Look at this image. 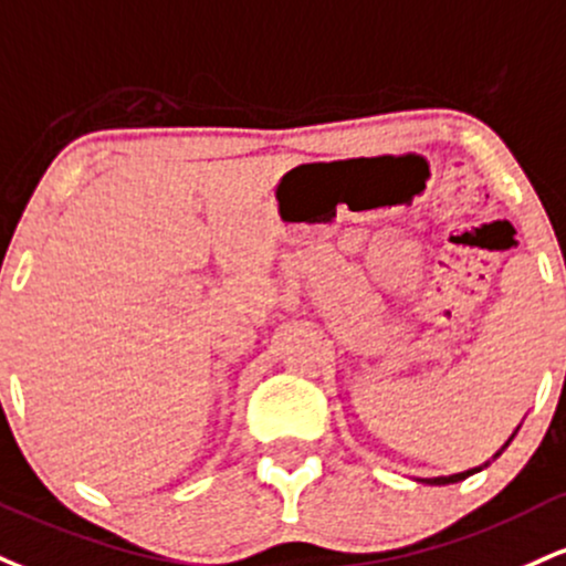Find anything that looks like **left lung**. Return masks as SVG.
I'll return each instance as SVG.
<instances>
[{"label": "left lung", "mask_w": 566, "mask_h": 566, "mask_svg": "<svg viewBox=\"0 0 566 566\" xmlns=\"http://www.w3.org/2000/svg\"><path fill=\"white\" fill-rule=\"evenodd\" d=\"M474 472H478V469H472V472L451 474V478H434V480H424V482H430V485H451V482H459V480H464V478H469V474H474Z\"/></svg>", "instance_id": "8db88e82"}]
</instances>
